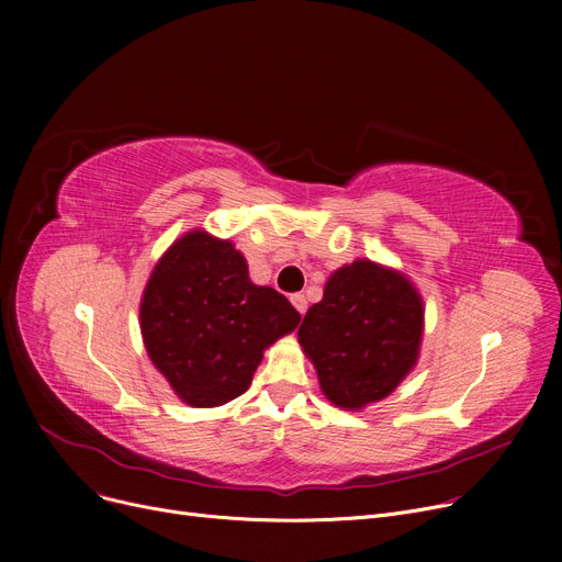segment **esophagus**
I'll return each mask as SVG.
<instances>
[{
    "label": "esophagus",
    "instance_id": "esophagus-1",
    "mask_svg": "<svg viewBox=\"0 0 562 562\" xmlns=\"http://www.w3.org/2000/svg\"><path fill=\"white\" fill-rule=\"evenodd\" d=\"M291 305L299 310V314H305V312H307V299L303 296V293H293V296H291Z\"/></svg>",
    "mask_w": 562,
    "mask_h": 562
}]
</instances>
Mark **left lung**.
<instances>
[{
    "label": "left lung",
    "instance_id": "1",
    "mask_svg": "<svg viewBox=\"0 0 562 562\" xmlns=\"http://www.w3.org/2000/svg\"><path fill=\"white\" fill-rule=\"evenodd\" d=\"M424 299L412 280L371 259L337 269L299 328L321 392L350 412L387 398L417 367Z\"/></svg>",
    "mask_w": 562,
    "mask_h": 562
}]
</instances>
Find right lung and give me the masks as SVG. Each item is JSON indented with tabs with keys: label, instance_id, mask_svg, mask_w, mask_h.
I'll return each mask as SVG.
<instances>
[{
	"label": "right lung",
	"instance_id": "1",
	"mask_svg": "<svg viewBox=\"0 0 562 562\" xmlns=\"http://www.w3.org/2000/svg\"><path fill=\"white\" fill-rule=\"evenodd\" d=\"M138 316L147 358L191 407L241 396L263 350L301 323L282 293L250 280L232 241L206 229L182 234L159 257Z\"/></svg>",
	"mask_w": 562,
	"mask_h": 562
}]
</instances>
